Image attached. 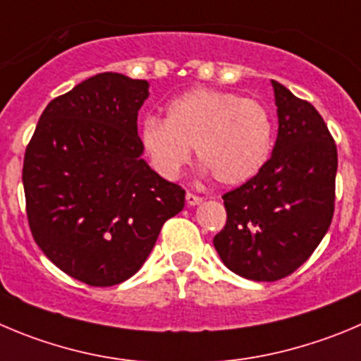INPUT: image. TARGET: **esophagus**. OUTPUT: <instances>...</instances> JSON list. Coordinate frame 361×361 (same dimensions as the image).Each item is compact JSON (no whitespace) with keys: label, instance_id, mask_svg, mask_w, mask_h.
<instances>
[{"label":"esophagus","instance_id":"obj_1","mask_svg":"<svg viewBox=\"0 0 361 361\" xmlns=\"http://www.w3.org/2000/svg\"><path fill=\"white\" fill-rule=\"evenodd\" d=\"M185 200H187V204H190V207H196V204H200L201 201H203V197L196 196V194H192V192H187Z\"/></svg>","mask_w":361,"mask_h":361}]
</instances>
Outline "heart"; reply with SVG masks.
Returning <instances> with one entry per match:
<instances>
[{
  "mask_svg": "<svg viewBox=\"0 0 361 361\" xmlns=\"http://www.w3.org/2000/svg\"><path fill=\"white\" fill-rule=\"evenodd\" d=\"M140 142L164 178H176L196 147L197 160L219 183L238 185L257 176L271 157L274 123L257 99L194 89L167 104L165 121L146 117Z\"/></svg>",
  "mask_w": 361,
  "mask_h": 361,
  "instance_id": "1",
  "label": "heart"
}]
</instances>
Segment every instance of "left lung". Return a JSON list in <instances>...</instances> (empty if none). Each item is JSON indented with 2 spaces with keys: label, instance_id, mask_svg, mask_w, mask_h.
Here are the masks:
<instances>
[{
  "label": "left lung",
  "instance_id": "1",
  "mask_svg": "<svg viewBox=\"0 0 361 361\" xmlns=\"http://www.w3.org/2000/svg\"><path fill=\"white\" fill-rule=\"evenodd\" d=\"M278 139L257 176L226 192L214 237L222 264L252 281L292 274L315 251L335 212L336 144L321 114L272 80Z\"/></svg>",
  "mask_w": 361,
  "mask_h": 361
}]
</instances>
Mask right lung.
I'll return each mask as SVG.
<instances>
[{
    "instance_id": "obj_1",
    "label": "right lung",
    "mask_w": 361,
    "mask_h": 361,
    "mask_svg": "<svg viewBox=\"0 0 361 361\" xmlns=\"http://www.w3.org/2000/svg\"><path fill=\"white\" fill-rule=\"evenodd\" d=\"M149 83L99 73L49 101L26 146V215L60 271L112 287L142 267L185 190L142 158L137 116Z\"/></svg>"
}]
</instances>
